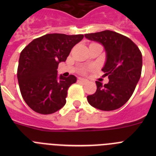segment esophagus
Returning a JSON list of instances; mask_svg holds the SVG:
<instances>
[{"label":"esophagus","mask_w":156,"mask_h":156,"mask_svg":"<svg viewBox=\"0 0 156 156\" xmlns=\"http://www.w3.org/2000/svg\"><path fill=\"white\" fill-rule=\"evenodd\" d=\"M78 81L80 83H86L88 82V80L87 79H83V78H79Z\"/></svg>","instance_id":"34e87169"}]
</instances>
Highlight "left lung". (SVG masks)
Segmentation results:
<instances>
[{
	"mask_svg": "<svg viewBox=\"0 0 156 156\" xmlns=\"http://www.w3.org/2000/svg\"><path fill=\"white\" fill-rule=\"evenodd\" d=\"M84 36L104 47L106 60L101 70L109 80L104 85L96 81L97 90L94 94L88 95V103L102 111L120 108L131 97L140 80L141 52L128 37L111 30Z\"/></svg>",
	"mask_w": 156,
	"mask_h": 156,
	"instance_id": "8db88e82",
	"label": "left lung"
}]
</instances>
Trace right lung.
<instances>
[{"mask_svg": "<svg viewBox=\"0 0 156 156\" xmlns=\"http://www.w3.org/2000/svg\"><path fill=\"white\" fill-rule=\"evenodd\" d=\"M83 38L82 34H46L22 51L17 72L19 88L26 103L36 112L51 114L66 105L67 90L76 77L58 76V66Z\"/></svg>", "mask_w": 156, "mask_h": 156, "instance_id": "obj_1", "label": "right lung"}]
</instances>
